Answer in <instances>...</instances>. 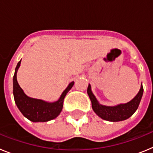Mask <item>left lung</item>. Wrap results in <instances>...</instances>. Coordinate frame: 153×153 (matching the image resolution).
<instances>
[{
    "instance_id": "left-lung-1",
    "label": "left lung",
    "mask_w": 153,
    "mask_h": 153,
    "mask_svg": "<svg viewBox=\"0 0 153 153\" xmlns=\"http://www.w3.org/2000/svg\"><path fill=\"white\" fill-rule=\"evenodd\" d=\"M87 93L92 102V108L98 117L104 120L110 122H119L127 120L132 116L138 109L143 94V87L141 86L137 95L132 100L124 104H119L117 106H107L99 103L95 96L91 91V86L89 84Z\"/></svg>"
}]
</instances>
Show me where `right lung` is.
<instances>
[{
	"label": "right lung",
	"instance_id": "obj_1",
	"mask_svg": "<svg viewBox=\"0 0 153 153\" xmlns=\"http://www.w3.org/2000/svg\"><path fill=\"white\" fill-rule=\"evenodd\" d=\"M21 60L18 62L15 68L13 78V93L14 101L19 110L24 117L32 122H47L56 118L60 115L63 106V100L70 90L73 87L74 82H71L63 92L60 99L53 102L31 98L24 93L17 80V72L21 66Z\"/></svg>",
	"mask_w": 153,
	"mask_h": 153
}]
</instances>
